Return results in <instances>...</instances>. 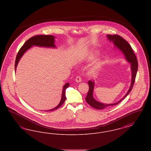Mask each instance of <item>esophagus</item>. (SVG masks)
<instances>
[{
    "label": "esophagus",
    "instance_id": "obj_1",
    "mask_svg": "<svg viewBox=\"0 0 151 151\" xmlns=\"http://www.w3.org/2000/svg\"><path fill=\"white\" fill-rule=\"evenodd\" d=\"M75 81H76V82H77V83L81 82V77H80V76H77L76 79H75Z\"/></svg>",
    "mask_w": 151,
    "mask_h": 151
}]
</instances>
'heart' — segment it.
<instances>
[{
	"label": "heart",
	"instance_id": "heart-1",
	"mask_svg": "<svg viewBox=\"0 0 151 151\" xmlns=\"http://www.w3.org/2000/svg\"><path fill=\"white\" fill-rule=\"evenodd\" d=\"M99 67H100V65H95L94 66L92 67V68H91V72H92V73H93V72H96V71L99 69Z\"/></svg>",
	"mask_w": 151,
	"mask_h": 151
}]
</instances>
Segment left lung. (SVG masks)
<instances>
[{"mask_svg": "<svg viewBox=\"0 0 151 151\" xmlns=\"http://www.w3.org/2000/svg\"><path fill=\"white\" fill-rule=\"evenodd\" d=\"M107 37L108 40L110 41V42H112L113 43L116 48H117L118 49H119L121 52H122V53L124 55L126 60L130 63L131 73H132L131 82V85H130L129 91H127V93L124 96V97H123L122 99L115 103L107 104H104V103L100 102L94 99L93 91L94 88V81H92L91 80L88 81V83L89 85V91L86 98V101L90 106L96 109H104L109 108L114 105H116L119 103H120L123 99H124L132 90V88L135 83V78H136L137 71L138 63L137 61V57L129 43H128L125 40H124L122 37L117 35H107Z\"/></svg>", "mask_w": 151, "mask_h": 151, "instance_id": "left-lung-1", "label": "left lung"}]
</instances>
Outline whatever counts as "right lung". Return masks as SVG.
Returning a JSON list of instances; mask_svg holds the SVG:
<instances>
[{"mask_svg":"<svg viewBox=\"0 0 151 151\" xmlns=\"http://www.w3.org/2000/svg\"><path fill=\"white\" fill-rule=\"evenodd\" d=\"M55 37L54 36H51V35H38V36H35L30 38L29 40H28L25 42L17 53V55L16 58L15 65H14L15 71L16 70V67L21 58L24 54V53L30 48H31L32 46H37L39 47L56 48L57 47L55 45ZM69 86H70V84L68 83H67L66 84H65V86H63L61 100L57 106L55 108H53L50 110H46V111H51L55 110L58 108H60L63 105V104L65 102V100L66 99L65 90Z\"/></svg>","mask_w":151,"mask_h":151,"instance_id":"add662e5","label":"right lung"}]
</instances>
